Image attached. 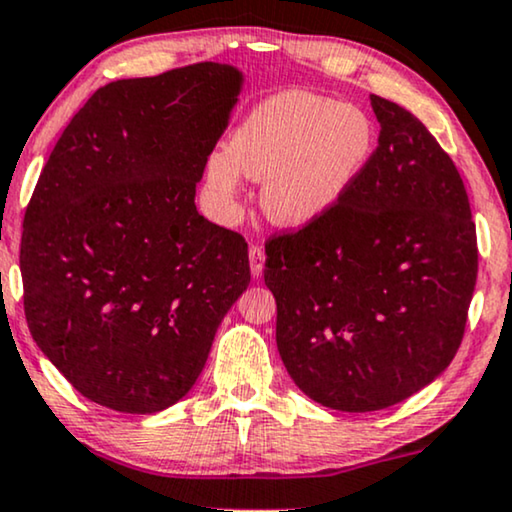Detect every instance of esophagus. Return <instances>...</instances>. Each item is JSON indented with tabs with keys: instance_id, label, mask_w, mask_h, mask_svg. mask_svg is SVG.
I'll use <instances>...</instances> for the list:
<instances>
[{
	"instance_id": "34e87169",
	"label": "esophagus",
	"mask_w": 512,
	"mask_h": 512,
	"mask_svg": "<svg viewBox=\"0 0 512 512\" xmlns=\"http://www.w3.org/2000/svg\"><path fill=\"white\" fill-rule=\"evenodd\" d=\"M250 271H253V276L259 278L262 276V269H264V262H266V255H264V248L262 246H253L250 248Z\"/></svg>"
}]
</instances>
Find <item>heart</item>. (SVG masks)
<instances>
[{"instance_id": "obj_1", "label": "heart", "mask_w": 512, "mask_h": 512, "mask_svg": "<svg viewBox=\"0 0 512 512\" xmlns=\"http://www.w3.org/2000/svg\"><path fill=\"white\" fill-rule=\"evenodd\" d=\"M376 146V125L364 111L315 92L285 90L246 115L227 153L208 160L206 181L227 204L239 197L241 174L264 181L266 218L283 229H306L348 197Z\"/></svg>"}]
</instances>
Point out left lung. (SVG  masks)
<instances>
[{"label":"left lung","instance_id":"8db88e82","mask_svg":"<svg viewBox=\"0 0 512 512\" xmlns=\"http://www.w3.org/2000/svg\"><path fill=\"white\" fill-rule=\"evenodd\" d=\"M371 106L380 136L359 183L325 220L266 243L280 359L343 413L394 406L448 369L478 276L457 167L413 113Z\"/></svg>","mask_w":512,"mask_h":512}]
</instances>
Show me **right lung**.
<instances>
[{"mask_svg": "<svg viewBox=\"0 0 512 512\" xmlns=\"http://www.w3.org/2000/svg\"><path fill=\"white\" fill-rule=\"evenodd\" d=\"M243 81L201 62L104 85L41 171L20 243L25 318L99 406L148 415L181 401L250 283L248 243L194 204Z\"/></svg>", "mask_w": 512, "mask_h": 512, "instance_id": "1", "label": "right lung"}]
</instances>
